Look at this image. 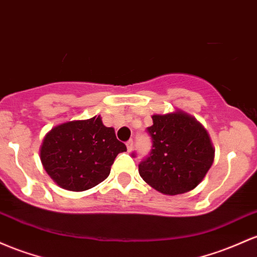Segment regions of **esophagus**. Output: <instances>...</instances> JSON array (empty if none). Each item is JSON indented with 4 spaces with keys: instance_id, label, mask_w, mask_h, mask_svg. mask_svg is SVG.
<instances>
[{
    "instance_id": "esophagus-1",
    "label": "esophagus",
    "mask_w": 257,
    "mask_h": 257,
    "mask_svg": "<svg viewBox=\"0 0 257 257\" xmlns=\"http://www.w3.org/2000/svg\"><path fill=\"white\" fill-rule=\"evenodd\" d=\"M126 149H128L129 152L133 150V140H132V139L126 142Z\"/></svg>"
}]
</instances>
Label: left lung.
<instances>
[{
	"instance_id": "obj_1",
	"label": "left lung",
	"mask_w": 257,
	"mask_h": 257,
	"mask_svg": "<svg viewBox=\"0 0 257 257\" xmlns=\"http://www.w3.org/2000/svg\"><path fill=\"white\" fill-rule=\"evenodd\" d=\"M146 133L151 150L139 163V174L167 195L187 193L199 185L212 166L215 150L204 126L190 115L176 112L152 115ZM135 157V152L132 154Z\"/></svg>"
}]
</instances>
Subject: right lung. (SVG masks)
Segmentation results:
<instances>
[{
	"label": "right lung",
	"instance_id": "1",
	"mask_svg": "<svg viewBox=\"0 0 257 257\" xmlns=\"http://www.w3.org/2000/svg\"><path fill=\"white\" fill-rule=\"evenodd\" d=\"M125 144L115 138L100 117L73 120L55 126L45 137L40 157L47 174L62 188L84 191L108 177Z\"/></svg>",
	"mask_w": 257,
	"mask_h": 257
}]
</instances>
